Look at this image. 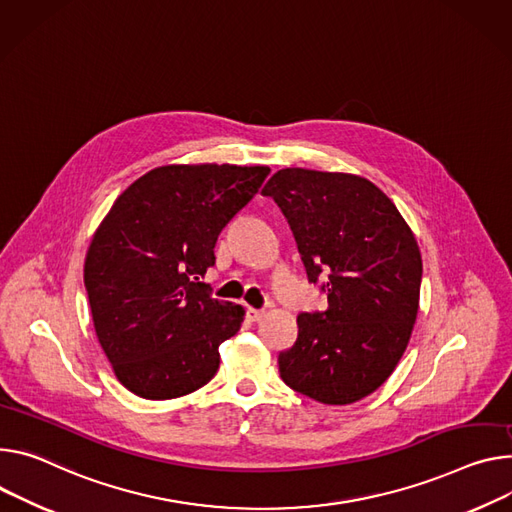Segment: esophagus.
Segmentation results:
<instances>
[{
  "mask_svg": "<svg viewBox=\"0 0 512 512\" xmlns=\"http://www.w3.org/2000/svg\"><path fill=\"white\" fill-rule=\"evenodd\" d=\"M263 314H265V310L251 308V306L247 308V318H249V320H253V322H255V320H261V318H263Z\"/></svg>",
  "mask_w": 512,
  "mask_h": 512,
  "instance_id": "obj_1",
  "label": "esophagus"
}]
</instances>
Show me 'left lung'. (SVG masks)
<instances>
[{
    "label": "left lung",
    "instance_id": "obj_1",
    "mask_svg": "<svg viewBox=\"0 0 512 512\" xmlns=\"http://www.w3.org/2000/svg\"><path fill=\"white\" fill-rule=\"evenodd\" d=\"M261 194L282 208L308 280L329 302L298 316L280 376L322 404L357 402L390 378L412 335L423 280L412 230L382 190L349 173L290 167Z\"/></svg>",
    "mask_w": 512,
    "mask_h": 512
}]
</instances>
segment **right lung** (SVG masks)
Segmentation results:
<instances>
[{
  "instance_id": "1",
  "label": "right lung",
  "mask_w": 512,
  "mask_h": 512,
  "mask_svg": "<svg viewBox=\"0 0 512 512\" xmlns=\"http://www.w3.org/2000/svg\"><path fill=\"white\" fill-rule=\"evenodd\" d=\"M269 167L165 165L138 177L89 245L83 282L96 335L124 388L147 400L208 384L243 306L200 277L222 228L259 192Z\"/></svg>"
}]
</instances>
